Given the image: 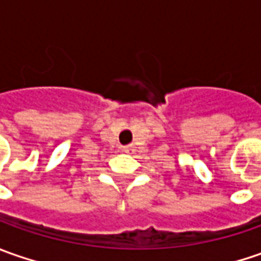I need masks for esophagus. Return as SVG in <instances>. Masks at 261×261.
<instances>
[{
	"label": "esophagus",
	"mask_w": 261,
	"mask_h": 261,
	"mask_svg": "<svg viewBox=\"0 0 261 261\" xmlns=\"http://www.w3.org/2000/svg\"><path fill=\"white\" fill-rule=\"evenodd\" d=\"M123 152H126V154H134V152H135V148L132 145L123 146Z\"/></svg>",
	"instance_id": "34e87169"
}]
</instances>
